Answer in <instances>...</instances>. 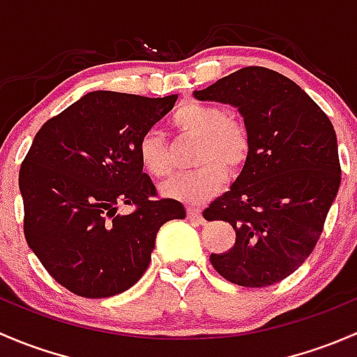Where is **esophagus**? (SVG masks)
I'll return each mask as SVG.
<instances>
[{
	"label": "esophagus",
	"mask_w": 357,
	"mask_h": 357,
	"mask_svg": "<svg viewBox=\"0 0 357 357\" xmlns=\"http://www.w3.org/2000/svg\"><path fill=\"white\" fill-rule=\"evenodd\" d=\"M186 214H188V219H190V221L197 222V225H200V222H204V215H202V211H200V208L188 207V208H186Z\"/></svg>",
	"instance_id": "1"
}]
</instances>
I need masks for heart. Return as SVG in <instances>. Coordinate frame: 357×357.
Listing matches in <instances>:
<instances>
[{"instance_id": "obj_1", "label": "heart", "mask_w": 357, "mask_h": 357, "mask_svg": "<svg viewBox=\"0 0 357 357\" xmlns=\"http://www.w3.org/2000/svg\"><path fill=\"white\" fill-rule=\"evenodd\" d=\"M172 124L188 136L200 139L197 145L195 171L179 172L162 185L167 199L202 204L214 197L228 179V168L238 169L248 155V136L240 122L226 115L221 107L205 103H185L172 114ZM138 158L142 167L153 178H164L171 172L164 138L150 129L139 138Z\"/></svg>"}]
</instances>
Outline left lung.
I'll use <instances>...</instances> for the list:
<instances>
[{"mask_svg":"<svg viewBox=\"0 0 357 357\" xmlns=\"http://www.w3.org/2000/svg\"><path fill=\"white\" fill-rule=\"evenodd\" d=\"M193 96L238 109L248 136L242 172L204 211L236 233L228 252L211 254L212 266L240 287L275 285L314 250L337 197L332 122L301 86L266 67L240 68Z\"/></svg>","mask_w":357,"mask_h":357,"instance_id":"1","label":"left lung"}]
</instances>
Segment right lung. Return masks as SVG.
Listing matches in <instances>:
<instances>
[{"label": "right lung", "mask_w": 357, "mask_h": 357, "mask_svg": "<svg viewBox=\"0 0 357 357\" xmlns=\"http://www.w3.org/2000/svg\"><path fill=\"white\" fill-rule=\"evenodd\" d=\"M178 95L164 98L91 91L43 124L19 174L24 235L46 271L72 294L112 297L146 271L157 231L186 215L157 200L138 142ZM121 203L136 204L119 215Z\"/></svg>", "instance_id": "obj_1"}]
</instances>
